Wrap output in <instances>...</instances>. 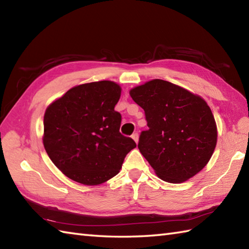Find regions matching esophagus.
Listing matches in <instances>:
<instances>
[{
    "instance_id": "1",
    "label": "esophagus",
    "mask_w": 249,
    "mask_h": 249,
    "mask_svg": "<svg viewBox=\"0 0 249 249\" xmlns=\"http://www.w3.org/2000/svg\"><path fill=\"white\" fill-rule=\"evenodd\" d=\"M131 138H133V139L135 140L136 143H138V138H139V135H138V133H135V134L131 135Z\"/></svg>"
}]
</instances>
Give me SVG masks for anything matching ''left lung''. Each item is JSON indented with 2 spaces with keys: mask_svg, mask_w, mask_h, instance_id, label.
<instances>
[{
  "mask_svg": "<svg viewBox=\"0 0 249 249\" xmlns=\"http://www.w3.org/2000/svg\"><path fill=\"white\" fill-rule=\"evenodd\" d=\"M144 110L149 129L141 131L138 147L156 174L182 183L202 170L212 157L217 129L204 100L160 79L130 89Z\"/></svg>",
  "mask_w": 249,
  "mask_h": 249,
  "instance_id": "left-lung-1",
  "label": "left lung"
}]
</instances>
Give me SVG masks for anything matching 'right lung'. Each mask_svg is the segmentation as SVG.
Returning a JSON list of instances; mask_svg holds the SVG:
<instances>
[{"label":"right lung","mask_w":249,"mask_h":249,"mask_svg":"<svg viewBox=\"0 0 249 249\" xmlns=\"http://www.w3.org/2000/svg\"><path fill=\"white\" fill-rule=\"evenodd\" d=\"M121 88L112 81L81 84L47 108L44 146L52 162L72 181L98 185L119 173L136 142L120 133L114 110Z\"/></svg>","instance_id":"obj_1"}]
</instances>
